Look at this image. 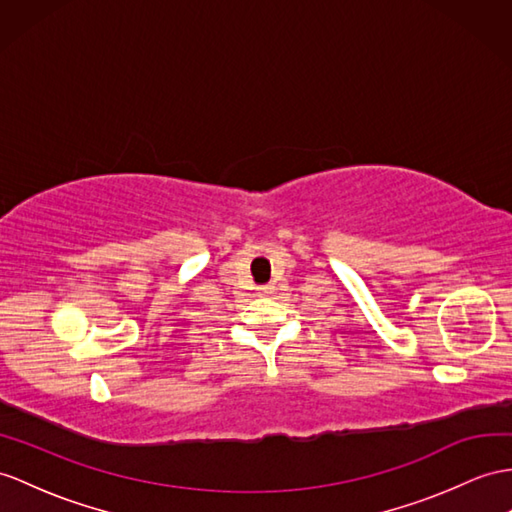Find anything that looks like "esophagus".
<instances>
[{
	"label": "esophagus",
	"instance_id": "34e87169",
	"mask_svg": "<svg viewBox=\"0 0 512 512\" xmlns=\"http://www.w3.org/2000/svg\"><path fill=\"white\" fill-rule=\"evenodd\" d=\"M273 293V286H260L258 295H271Z\"/></svg>",
	"mask_w": 512,
	"mask_h": 512
}]
</instances>
